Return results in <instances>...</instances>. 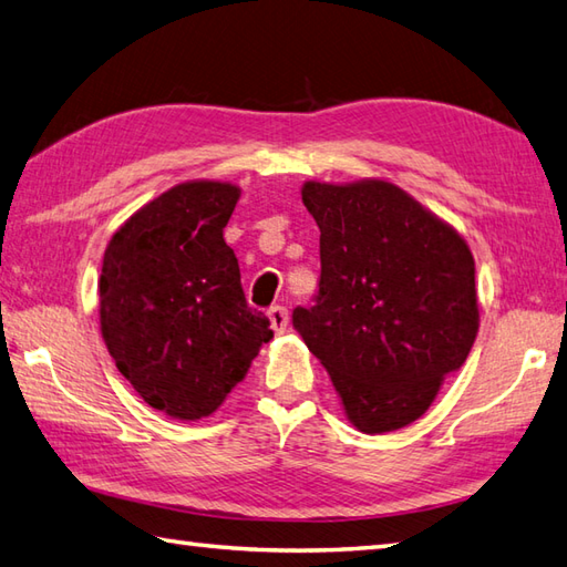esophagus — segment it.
Returning <instances> with one entry per match:
<instances>
[{"label":"esophagus","mask_w":567,"mask_h":567,"mask_svg":"<svg viewBox=\"0 0 567 567\" xmlns=\"http://www.w3.org/2000/svg\"><path fill=\"white\" fill-rule=\"evenodd\" d=\"M268 317H270V327H272L275 333H285L287 331V323H290V315H287L285 307H272L268 311Z\"/></svg>","instance_id":"esophagus-1"}]
</instances>
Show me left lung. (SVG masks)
Segmentation results:
<instances>
[{
	"instance_id": "8db88e82",
	"label": "left lung",
	"mask_w": 567,
	"mask_h": 567,
	"mask_svg": "<svg viewBox=\"0 0 567 567\" xmlns=\"http://www.w3.org/2000/svg\"><path fill=\"white\" fill-rule=\"evenodd\" d=\"M302 202L321 231V280L317 305L292 311L295 329L358 431L404 429L475 343L473 252L390 179H307Z\"/></svg>"
}]
</instances>
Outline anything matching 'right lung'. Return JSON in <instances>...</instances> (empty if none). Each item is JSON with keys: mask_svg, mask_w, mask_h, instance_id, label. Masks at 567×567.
Listing matches in <instances>:
<instances>
[{"mask_svg": "<svg viewBox=\"0 0 567 567\" xmlns=\"http://www.w3.org/2000/svg\"><path fill=\"white\" fill-rule=\"evenodd\" d=\"M240 187L187 179L116 228L100 275L106 351L141 400L165 416L214 414L272 339L246 305L224 228Z\"/></svg>", "mask_w": 567, "mask_h": 567, "instance_id": "1", "label": "right lung"}]
</instances>
